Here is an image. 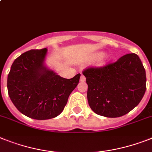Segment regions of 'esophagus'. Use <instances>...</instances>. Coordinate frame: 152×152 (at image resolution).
Returning a JSON list of instances; mask_svg holds the SVG:
<instances>
[{
    "instance_id": "esophagus-1",
    "label": "esophagus",
    "mask_w": 152,
    "mask_h": 152,
    "mask_svg": "<svg viewBox=\"0 0 152 152\" xmlns=\"http://www.w3.org/2000/svg\"><path fill=\"white\" fill-rule=\"evenodd\" d=\"M80 81L81 82H84V81H85V77L84 76V75H81V77H80Z\"/></svg>"
}]
</instances>
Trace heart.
I'll use <instances>...</instances> for the list:
<instances>
[{"instance_id": "1", "label": "heart", "mask_w": 152, "mask_h": 152, "mask_svg": "<svg viewBox=\"0 0 152 152\" xmlns=\"http://www.w3.org/2000/svg\"><path fill=\"white\" fill-rule=\"evenodd\" d=\"M103 56V53H96L95 56H94V61H98V60H99L100 58H102V56ZM108 61V59L107 57H106V56H104V57H102V58L101 59V64L102 65H104L106 64V63H107Z\"/></svg>"}]
</instances>
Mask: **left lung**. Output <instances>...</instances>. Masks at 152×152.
Listing matches in <instances>:
<instances>
[{
  "label": "left lung",
  "mask_w": 152,
  "mask_h": 152,
  "mask_svg": "<svg viewBox=\"0 0 152 152\" xmlns=\"http://www.w3.org/2000/svg\"><path fill=\"white\" fill-rule=\"evenodd\" d=\"M88 105L98 115L120 117L136 107L146 91V74L139 56L129 53L113 64L83 71Z\"/></svg>",
  "instance_id": "obj_1"
}]
</instances>
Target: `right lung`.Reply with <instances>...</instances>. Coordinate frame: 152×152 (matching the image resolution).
Masks as SVG:
<instances>
[{
	"instance_id": "obj_1",
	"label": "right lung",
	"mask_w": 152,
	"mask_h": 152,
	"mask_svg": "<svg viewBox=\"0 0 152 152\" xmlns=\"http://www.w3.org/2000/svg\"><path fill=\"white\" fill-rule=\"evenodd\" d=\"M46 48L24 53L15 60L7 76L11 102L19 112L35 120H49L60 115L81 76L61 77L46 67Z\"/></svg>"
}]
</instances>
